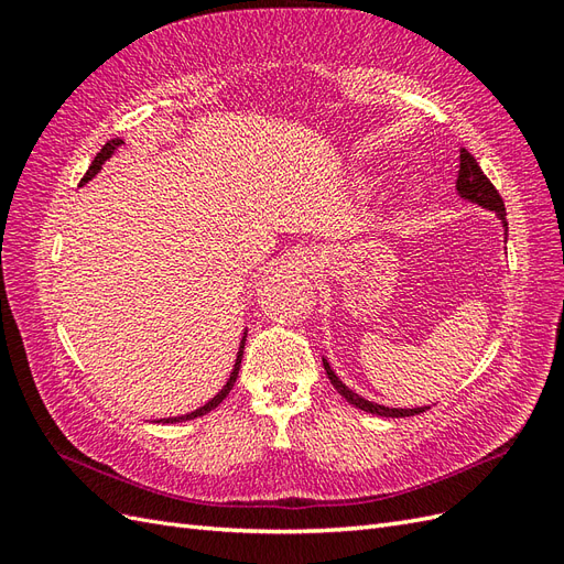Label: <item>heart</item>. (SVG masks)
Here are the masks:
<instances>
[{
    "label": "heart",
    "mask_w": 564,
    "mask_h": 564,
    "mask_svg": "<svg viewBox=\"0 0 564 564\" xmlns=\"http://www.w3.org/2000/svg\"><path fill=\"white\" fill-rule=\"evenodd\" d=\"M406 199H409V202H419V199H421V187H419V185H409Z\"/></svg>",
    "instance_id": "1"
}]
</instances>
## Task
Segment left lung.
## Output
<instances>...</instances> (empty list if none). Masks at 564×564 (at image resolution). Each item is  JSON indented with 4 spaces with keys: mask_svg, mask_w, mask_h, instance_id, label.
Returning <instances> with one entry per match:
<instances>
[{
    "mask_svg": "<svg viewBox=\"0 0 564 564\" xmlns=\"http://www.w3.org/2000/svg\"><path fill=\"white\" fill-rule=\"evenodd\" d=\"M456 195L464 199V202H470V204H477L480 209H487L491 214H497L499 224L503 228V237L508 240V220H506V204L501 199V195L497 193V187L491 185V181L485 176V172L480 169V164L475 162V158L470 155V152L464 148L460 150V158H458V176H456ZM322 365L324 369H327V377L332 381V386L344 395L352 406L362 409V412L367 414H377V416H383V419H404V416H416V414H423L425 409L429 406H412V409H402V406H386V404H379V402H371L362 395H357L355 390H350L344 381H340L336 377L334 367L329 365L327 357L322 355Z\"/></svg>",
    "mask_w": 564,
    "mask_h": 564,
    "instance_id": "1",
    "label": "left lung"
}]
</instances>
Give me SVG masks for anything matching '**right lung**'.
I'll list each match as a JSON object with an SVG mask.
<instances>
[{
    "label": "right lung",
    "mask_w": 564,
    "mask_h": 564,
    "mask_svg": "<svg viewBox=\"0 0 564 564\" xmlns=\"http://www.w3.org/2000/svg\"><path fill=\"white\" fill-rule=\"evenodd\" d=\"M124 143V139H110L104 148H100V152L98 155L94 158V162H91V166H89V172L84 174V178H82V183H79V187L82 185H87L100 169H104V164L115 155V152L119 150V145ZM245 344H247V329H245V334H242V338H240V348H237V357H235V365H232V371H230V377H228V381L224 383V388H220L216 395L209 400V402H204L202 406H197L195 412H191V414H183V416H169V419H158V421H152V423H183V421H193V419H199V416H204V414H209V412H214V409L226 400V395L228 392L232 390V386H235V381H237V373H240V367H242V355H245Z\"/></svg>",
    "instance_id": "1"
}]
</instances>
